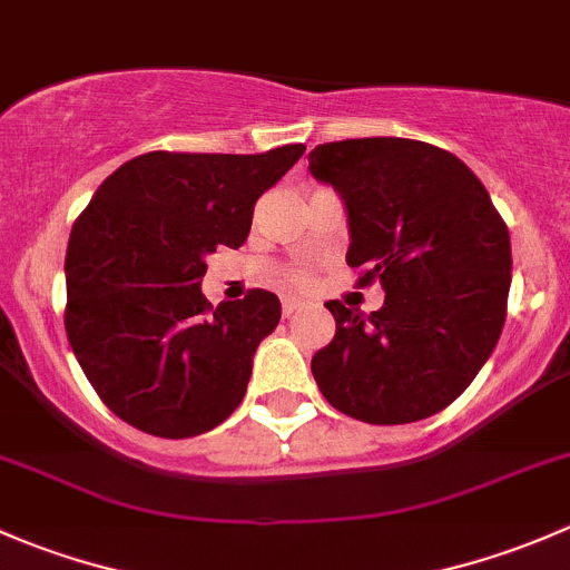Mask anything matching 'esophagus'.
<instances>
[{
    "instance_id": "34e87169",
    "label": "esophagus",
    "mask_w": 570,
    "mask_h": 570,
    "mask_svg": "<svg viewBox=\"0 0 570 570\" xmlns=\"http://www.w3.org/2000/svg\"><path fill=\"white\" fill-rule=\"evenodd\" d=\"M281 306H284V317H295V314L301 312L306 303H303L301 297H284V303H281Z\"/></svg>"
}]
</instances>
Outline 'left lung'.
Segmentation results:
<instances>
[{
    "instance_id": "8db88e82",
    "label": "left lung",
    "mask_w": 570,
    "mask_h": 570,
    "mask_svg": "<svg viewBox=\"0 0 570 570\" xmlns=\"http://www.w3.org/2000/svg\"><path fill=\"white\" fill-rule=\"evenodd\" d=\"M308 170L347 209L350 267L381 281L370 317L338 301L336 336L312 372L336 411L370 424H407L455 402L488 361L504 325L510 234L482 181L422 140L325 142Z\"/></svg>"
}]
</instances>
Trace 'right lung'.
<instances>
[{"label":"right lung","instance_id":"1","mask_svg":"<svg viewBox=\"0 0 570 570\" xmlns=\"http://www.w3.org/2000/svg\"><path fill=\"white\" fill-rule=\"evenodd\" d=\"M306 146L264 154L151 151L101 181L66 253V333L112 413L159 439L226 422L253 355L281 320L273 292L217 308L200 292L206 256L239 248L253 206Z\"/></svg>","mask_w":570,"mask_h":570}]
</instances>
